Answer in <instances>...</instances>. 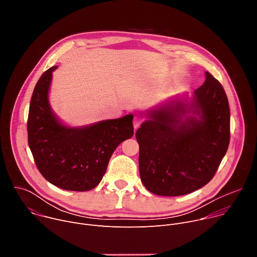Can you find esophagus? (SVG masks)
I'll return each instance as SVG.
<instances>
[{
	"label": "esophagus",
	"mask_w": 257,
	"mask_h": 257,
	"mask_svg": "<svg viewBox=\"0 0 257 257\" xmlns=\"http://www.w3.org/2000/svg\"><path fill=\"white\" fill-rule=\"evenodd\" d=\"M143 121H144V119H143L141 116L136 115V116L134 117V119H133V126H134V128L137 129V128L143 123Z\"/></svg>",
	"instance_id": "1"
}]
</instances>
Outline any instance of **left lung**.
<instances>
[{
    "label": "left lung",
    "mask_w": 257,
    "mask_h": 257,
    "mask_svg": "<svg viewBox=\"0 0 257 257\" xmlns=\"http://www.w3.org/2000/svg\"><path fill=\"white\" fill-rule=\"evenodd\" d=\"M194 113L200 119L181 114L187 105L176 103L154 112L153 120L136 131L139 144V174L154 194H189L213 178L230 143V107L222 84L209 72L195 91Z\"/></svg>",
    "instance_id": "1"
}]
</instances>
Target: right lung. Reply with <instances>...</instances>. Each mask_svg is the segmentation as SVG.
<instances>
[{"instance_id":"obj_1","label":"right lung","mask_w":257,"mask_h":257,"mask_svg":"<svg viewBox=\"0 0 257 257\" xmlns=\"http://www.w3.org/2000/svg\"><path fill=\"white\" fill-rule=\"evenodd\" d=\"M51 67L36 83L27 119L28 145L41 174L53 185L88 191L98 185L117 146L133 136V116L106 120L85 128H67L53 115L48 92Z\"/></svg>"}]
</instances>
